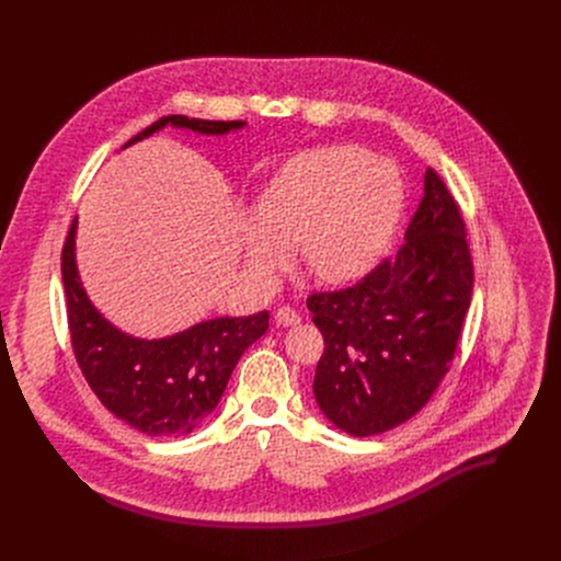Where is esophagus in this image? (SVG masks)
<instances>
[{
  "label": "esophagus",
  "instance_id": "obj_1",
  "mask_svg": "<svg viewBox=\"0 0 561 561\" xmlns=\"http://www.w3.org/2000/svg\"><path fill=\"white\" fill-rule=\"evenodd\" d=\"M275 322H277L279 327H295V324L299 322V314H297V310L290 308V306H279V308L275 310Z\"/></svg>",
  "mask_w": 561,
  "mask_h": 561
}]
</instances>
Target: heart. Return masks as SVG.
Listing matches in <instances>:
<instances>
[{"label":"heart","instance_id":"heart-1","mask_svg":"<svg viewBox=\"0 0 561 561\" xmlns=\"http://www.w3.org/2000/svg\"><path fill=\"white\" fill-rule=\"evenodd\" d=\"M404 180L394 164L355 144L306 150L266 184L260 213L244 215L242 249L260 279L279 273L290 247L327 284L370 273L404 213Z\"/></svg>","mask_w":561,"mask_h":561}]
</instances>
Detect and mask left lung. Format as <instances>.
<instances>
[{
	"mask_svg": "<svg viewBox=\"0 0 561 561\" xmlns=\"http://www.w3.org/2000/svg\"><path fill=\"white\" fill-rule=\"evenodd\" d=\"M470 295L463 219L428 169L402 249L359 284L306 301L324 335L312 381L322 413L353 437L420 413L455 357Z\"/></svg>",
	"mask_w": 561,
	"mask_h": 561,
	"instance_id": "8db88e82",
	"label": "left lung"
}]
</instances>
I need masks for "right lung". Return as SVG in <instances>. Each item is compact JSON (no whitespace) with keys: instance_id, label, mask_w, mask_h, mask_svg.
I'll return each mask as SVG.
<instances>
[{"instance_id":"obj_1","label":"right lung","mask_w":561,"mask_h":561,"mask_svg":"<svg viewBox=\"0 0 561 561\" xmlns=\"http://www.w3.org/2000/svg\"><path fill=\"white\" fill-rule=\"evenodd\" d=\"M167 126L199 135H226L247 122H210L169 115L137 133L126 146ZM124 146V148H126ZM77 217L61 251L68 329L75 359L100 402L122 422L150 437H184L219 404L232 368L268 329V310L215 317L162 340L133 337L93 306L75 260Z\"/></svg>"}]
</instances>
